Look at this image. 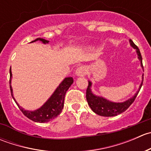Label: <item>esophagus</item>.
Instances as JSON below:
<instances>
[{
  "label": "esophagus",
  "mask_w": 151,
  "mask_h": 151,
  "mask_svg": "<svg viewBox=\"0 0 151 151\" xmlns=\"http://www.w3.org/2000/svg\"><path fill=\"white\" fill-rule=\"evenodd\" d=\"M88 73V68L85 66H81L77 68L76 70V74L80 77H83Z\"/></svg>",
  "instance_id": "obj_1"
}]
</instances>
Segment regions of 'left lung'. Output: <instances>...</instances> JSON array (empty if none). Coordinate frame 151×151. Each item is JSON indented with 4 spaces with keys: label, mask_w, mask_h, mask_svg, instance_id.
Here are the masks:
<instances>
[{
    "label": "left lung",
    "mask_w": 151,
    "mask_h": 151,
    "mask_svg": "<svg viewBox=\"0 0 151 151\" xmlns=\"http://www.w3.org/2000/svg\"><path fill=\"white\" fill-rule=\"evenodd\" d=\"M130 42V45L133 48H134L136 50L137 54L138 55V59L140 60L141 66L143 68V65H142V55L140 51H139V48L137 46L135 45L133 42V41L132 39L129 40ZM143 83V74H142V81L140 86H139V91L135 93V95L133 97L130 98L129 99H128L127 101H123V102H112V101H109V100L103 98V97L97 96L94 95L92 93L91 89V87L92 83L91 82L88 81V86L86 90V99L88 101V105L90 106V107L91 108L93 111L95 112L96 114L99 115H101V116L104 117H112V116H115V115H118L119 114H121L122 112H125L129 106H131V104L134 101L135 99H136L138 93H139V90H140L142 85Z\"/></svg>",
    "instance_id": "obj_1"
}]
</instances>
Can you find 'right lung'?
<instances>
[{
    "instance_id": "add662e5",
    "label": "right lung",
    "mask_w": 151,
    "mask_h": 151,
    "mask_svg": "<svg viewBox=\"0 0 151 151\" xmlns=\"http://www.w3.org/2000/svg\"><path fill=\"white\" fill-rule=\"evenodd\" d=\"M36 41H41L43 42L44 44H47L49 41L46 39H41V38H38V39H35L34 41H32L31 42H36ZM10 73V79H9V85H10V90H11V94L16 102L17 105L19 106V109L22 111V113L27 117V118L30 119L31 121H34V122L38 123H45L49 122V121H52L58 115H60L62 109L63 107V104H64V98L65 95H66V91L72 84L74 80L72 77H66L63 80L61 83L59 85L57 89L55 91L52 95L50 96V98L45 103V104L40 107L39 109H36L34 111H28L25 110L23 108L21 107L18 103L17 102L16 100L14 99L13 96V92H12V88L11 85V80H12V71H11V68L9 70Z\"/></svg>"
}]
</instances>
